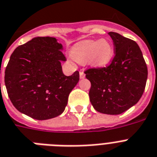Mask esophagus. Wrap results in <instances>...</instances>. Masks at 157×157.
<instances>
[{
    "instance_id": "obj_1",
    "label": "esophagus",
    "mask_w": 157,
    "mask_h": 157,
    "mask_svg": "<svg viewBox=\"0 0 157 157\" xmlns=\"http://www.w3.org/2000/svg\"><path fill=\"white\" fill-rule=\"evenodd\" d=\"M85 74L84 73V72H83L82 70H81V71H80V78L84 79L85 78Z\"/></svg>"
}]
</instances>
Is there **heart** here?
Instances as JSON below:
<instances>
[{"label":"heart","instance_id":"heart-1","mask_svg":"<svg viewBox=\"0 0 157 157\" xmlns=\"http://www.w3.org/2000/svg\"><path fill=\"white\" fill-rule=\"evenodd\" d=\"M72 58L79 63H89L94 66H105L114 56L113 46L108 40H85L77 43L71 52Z\"/></svg>","mask_w":157,"mask_h":157}]
</instances>
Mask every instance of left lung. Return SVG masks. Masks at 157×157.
I'll return each mask as SVG.
<instances>
[{
  "mask_svg": "<svg viewBox=\"0 0 157 157\" xmlns=\"http://www.w3.org/2000/svg\"><path fill=\"white\" fill-rule=\"evenodd\" d=\"M114 56L109 65L85 71L91 83L90 99L97 111L119 114L136 105L142 97L147 67L138 44L115 32L108 33Z\"/></svg>",
  "mask_w": 157,
  "mask_h": 157,
  "instance_id": "1",
  "label": "left lung"
}]
</instances>
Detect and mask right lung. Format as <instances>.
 I'll list each match as a JSON object with an SVG mask.
<instances>
[{
    "mask_svg": "<svg viewBox=\"0 0 157 157\" xmlns=\"http://www.w3.org/2000/svg\"><path fill=\"white\" fill-rule=\"evenodd\" d=\"M56 38L37 37L18 46L10 56L5 83L11 102L18 111L37 120L61 114L79 81V72L67 76L61 61L65 56Z\"/></svg>",
    "mask_w": 157,
    "mask_h": 157,
    "instance_id": "add662e5",
    "label": "right lung"
}]
</instances>
